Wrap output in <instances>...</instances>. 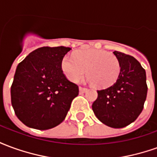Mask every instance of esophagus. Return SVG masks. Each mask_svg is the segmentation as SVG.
<instances>
[{
  "instance_id": "1",
  "label": "esophagus",
  "mask_w": 157,
  "mask_h": 157,
  "mask_svg": "<svg viewBox=\"0 0 157 157\" xmlns=\"http://www.w3.org/2000/svg\"><path fill=\"white\" fill-rule=\"evenodd\" d=\"M87 91V88H84V87H80L79 88V92H80V94H83L84 92H86Z\"/></svg>"
}]
</instances>
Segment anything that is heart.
I'll return each instance as SVG.
<instances>
[{"mask_svg":"<svg viewBox=\"0 0 157 157\" xmlns=\"http://www.w3.org/2000/svg\"><path fill=\"white\" fill-rule=\"evenodd\" d=\"M61 71L72 82H78L86 72L88 82L98 87H106L118 78L120 63L115 55L104 50H80L74 58L66 55L62 59Z\"/></svg>","mask_w":157,"mask_h":157,"instance_id":"1","label":"heart"}]
</instances>
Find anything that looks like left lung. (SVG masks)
<instances>
[{
  "instance_id": "obj_1",
  "label": "left lung",
  "mask_w": 157,
  "mask_h": 157,
  "mask_svg": "<svg viewBox=\"0 0 157 157\" xmlns=\"http://www.w3.org/2000/svg\"><path fill=\"white\" fill-rule=\"evenodd\" d=\"M120 63L115 82L98 91L92 108L97 118L111 128H124L135 121L144 108L146 95V75L140 62L130 55L114 51Z\"/></svg>"
}]
</instances>
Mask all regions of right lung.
I'll return each mask as SVG.
<instances>
[{
	"mask_svg": "<svg viewBox=\"0 0 157 157\" xmlns=\"http://www.w3.org/2000/svg\"><path fill=\"white\" fill-rule=\"evenodd\" d=\"M71 48L42 47L31 52L16 69L11 100L16 115L30 128L44 130L63 122L77 85L61 71L62 59Z\"/></svg>",
	"mask_w": 157,
	"mask_h": 157,
	"instance_id": "obj_1",
	"label": "right lung"
}]
</instances>
